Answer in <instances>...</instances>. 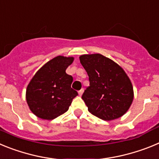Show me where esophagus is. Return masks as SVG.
Returning a JSON list of instances; mask_svg holds the SVG:
<instances>
[{"mask_svg": "<svg viewBox=\"0 0 159 159\" xmlns=\"http://www.w3.org/2000/svg\"><path fill=\"white\" fill-rule=\"evenodd\" d=\"M84 89H81V90H80V91H79L78 92V93H79V95H83V93H84Z\"/></svg>", "mask_w": 159, "mask_h": 159, "instance_id": "obj_1", "label": "esophagus"}]
</instances>
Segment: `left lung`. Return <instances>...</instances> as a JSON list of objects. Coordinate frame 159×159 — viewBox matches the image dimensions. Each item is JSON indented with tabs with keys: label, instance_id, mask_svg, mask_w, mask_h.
Returning a JSON list of instances; mask_svg holds the SVG:
<instances>
[{
	"label": "left lung",
	"instance_id": "8db88e82",
	"mask_svg": "<svg viewBox=\"0 0 159 159\" xmlns=\"http://www.w3.org/2000/svg\"><path fill=\"white\" fill-rule=\"evenodd\" d=\"M80 60L89 76L90 86L82 95L88 111L106 121L123 116L134 99L131 81L123 67L99 53L82 55Z\"/></svg>",
	"mask_w": 159,
	"mask_h": 159
}]
</instances>
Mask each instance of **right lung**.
Returning <instances> with one entry per match:
<instances>
[{
	"mask_svg": "<svg viewBox=\"0 0 159 159\" xmlns=\"http://www.w3.org/2000/svg\"><path fill=\"white\" fill-rule=\"evenodd\" d=\"M73 61L72 57H56L43 64L28 84L26 101L38 118L52 120L61 116L78 95L71 88L72 76L66 73Z\"/></svg>",
	"mask_w": 159,
	"mask_h": 159,
	"instance_id": "obj_1",
	"label": "right lung"
}]
</instances>
